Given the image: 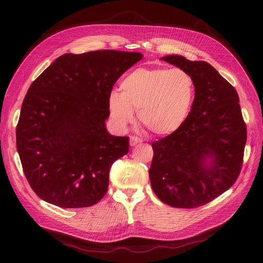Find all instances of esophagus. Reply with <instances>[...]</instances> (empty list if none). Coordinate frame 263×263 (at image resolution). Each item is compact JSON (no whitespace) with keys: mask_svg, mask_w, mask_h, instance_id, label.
<instances>
[{"mask_svg":"<svg viewBox=\"0 0 263 263\" xmlns=\"http://www.w3.org/2000/svg\"><path fill=\"white\" fill-rule=\"evenodd\" d=\"M129 144H130L132 147H134V146H136V145H138V144H141V139L138 138V137L132 136L130 139H129Z\"/></svg>","mask_w":263,"mask_h":263,"instance_id":"esophagus-1","label":"esophagus"}]
</instances>
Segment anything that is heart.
<instances>
[{"label": "heart", "mask_w": 263, "mask_h": 263, "mask_svg": "<svg viewBox=\"0 0 263 263\" xmlns=\"http://www.w3.org/2000/svg\"><path fill=\"white\" fill-rule=\"evenodd\" d=\"M121 90L110 92L108 109L119 129H125L138 110L142 125L158 136L182 128L194 105L196 86L187 71L171 68H138L127 74Z\"/></svg>", "instance_id": "1"}]
</instances>
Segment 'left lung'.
I'll list each match as a JSON object with an SVG mask.
<instances>
[{
  "label": "left lung",
  "instance_id": "8db88e82",
  "mask_svg": "<svg viewBox=\"0 0 263 263\" xmlns=\"http://www.w3.org/2000/svg\"><path fill=\"white\" fill-rule=\"evenodd\" d=\"M161 60L187 71L194 78L196 95L182 128L153 142L151 187L172 208L193 209L226 192L237 180L246 125L235 87L210 63L178 54Z\"/></svg>",
  "mask_w": 263,
  "mask_h": 263
}]
</instances>
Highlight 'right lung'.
Wrapping results in <instances>:
<instances>
[{
  "label": "right lung",
  "instance_id": "obj_1",
  "mask_svg": "<svg viewBox=\"0 0 263 263\" xmlns=\"http://www.w3.org/2000/svg\"><path fill=\"white\" fill-rule=\"evenodd\" d=\"M142 53L97 50L66 53L29 86L16 127L24 173L42 200L87 208L106 194L109 170L128 154V137L110 135L108 97Z\"/></svg>",
  "mask_w": 263,
  "mask_h": 263
}]
</instances>
